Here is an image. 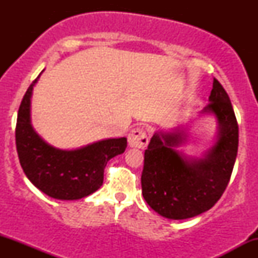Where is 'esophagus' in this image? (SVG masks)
<instances>
[{
  "label": "esophagus",
  "mask_w": 258,
  "mask_h": 258,
  "mask_svg": "<svg viewBox=\"0 0 258 258\" xmlns=\"http://www.w3.org/2000/svg\"><path fill=\"white\" fill-rule=\"evenodd\" d=\"M149 137H148V132L144 127H136L133 128L128 135V144L130 147L133 148H146Z\"/></svg>",
  "instance_id": "obj_1"
}]
</instances>
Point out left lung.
I'll return each mask as SVG.
<instances>
[{
	"mask_svg": "<svg viewBox=\"0 0 258 258\" xmlns=\"http://www.w3.org/2000/svg\"><path fill=\"white\" fill-rule=\"evenodd\" d=\"M203 112L216 115L218 139L204 159H186L173 149L180 133H155L144 152L142 194L155 212L171 220L195 217L211 209L226 190L239 144V127L229 96L214 79Z\"/></svg>",
	"mask_w": 258,
	"mask_h": 258,
	"instance_id": "obj_1",
	"label": "left lung"
}]
</instances>
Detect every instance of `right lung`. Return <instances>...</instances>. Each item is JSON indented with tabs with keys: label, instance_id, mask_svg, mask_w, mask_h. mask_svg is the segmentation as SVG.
<instances>
[{
	"label": "right lung",
	"instance_id": "1",
	"mask_svg": "<svg viewBox=\"0 0 258 258\" xmlns=\"http://www.w3.org/2000/svg\"><path fill=\"white\" fill-rule=\"evenodd\" d=\"M37 79L29 86L18 110L16 146L19 162L29 180L48 197L81 199L100 188L106 162L125 152L127 139H105L76 150H60L47 144L30 123V98Z\"/></svg>",
	"mask_w": 258,
	"mask_h": 258
}]
</instances>
